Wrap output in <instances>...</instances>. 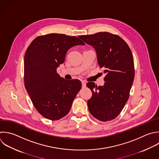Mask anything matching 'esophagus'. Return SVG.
<instances>
[{"mask_svg": "<svg viewBox=\"0 0 159 159\" xmlns=\"http://www.w3.org/2000/svg\"><path fill=\"white\" fill-rule=\"evenodd\" d=\"M81 83H82V88H86V81H82Z\"/></svg>", "mask_w": 159, "mask_h": 159, "instance_id": "esophagus-1", "label": "esophagus"}]
</instances>
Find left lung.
I'll return each instance as SVG.
<instances>
[{
    "label": "left lung",
    "instance_id": "8db88e82",
    "mask_svg": "<svg viewBox=\"0 0 159 159\" xmlns=\"http://www.w3.org/2000/svg\"><path fill=\"white\" fill-rule=\"evenodd\" d=\"M79 37L95 49L98 65L106 74L104 86L86 84L93 93L88 101L89 111L99 120H111L120 113L129 97L135 75L132 52L122 38L109 32Z\"/></svg>",
    "mask_w": 159,
    "mask_h": 159
}]
</instances>
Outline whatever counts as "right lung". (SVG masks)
<instances>
[{"instance_id":"add662e5","label":"right lung","mask_w":159,"mask_h":159,"mask_svg":"<svg viewBox=\"0 0 159 159\" xmlns=\"http://www.w3.org/2000/svg\"><path fill=\"white\" fill-rule=\"evenodd\" d=\"M84 43L76 37L50 34L35 38L24 57V84L37 111L45 118L58 120L70 112L81 88L78 80H66L57 72L67 51Z\"/></svg>"}]
</instances>
